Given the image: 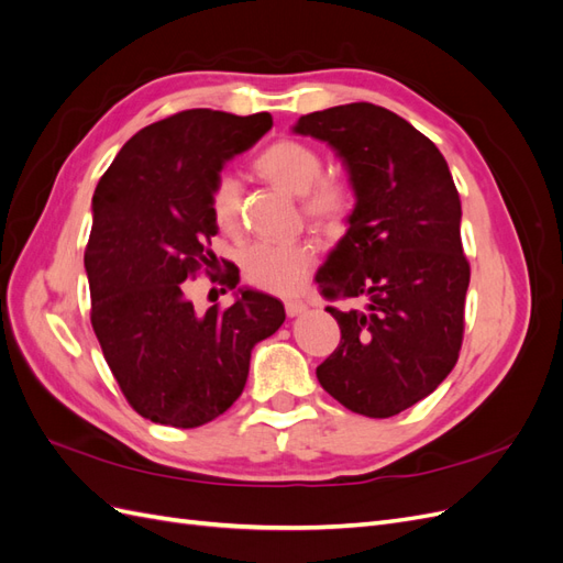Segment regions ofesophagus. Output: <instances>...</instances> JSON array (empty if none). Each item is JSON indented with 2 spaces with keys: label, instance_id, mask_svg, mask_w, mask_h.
<instances>
[{
  "label": "esophagus",
  "instance_id": "1",
  "mask_svg": "<svg viewBox=\"0 0 563 563\" xmlns=\"http://www.w3.org/2000/svg\"><path fill=\"white\" fill-rule=\"evenodd\" d=\"M284 305H286V314H288V317H298V314H302L305 310H308V305H305V302L298 300V298L286 300Z\"/></svg>",
  "mask_w": 563,
  "mask_h": 563
}]
</instances>
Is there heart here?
<instances>
[{
    "mask_svg": "<svg viewBox=\"0 0 563 563\" xmlns=\"http://www.w3.org/2000/svg\"><path fill=\"white\" fill-rule=\"evenodd\" d=\"M263 178L294 197H302V209L319 223H343L352 209V192L340 180H321L323 159L310 145L279 141L255 157ZM211 211L216 223L232 230L240 218V183L220 176L211 187ZM314 263V246L305 240L258 242L244 253L246 279L269 294H294Z\"/></svg>",
    "mask_w": 563,
    "mask_h": 563,
    "instance_id": "obj_1",
    "label": "heart"
}]
</instances>
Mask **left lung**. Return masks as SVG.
Here are the masks:
<instances>
[{"instance_id":"obj_1","label":"left lung","mask_w":563,"mask_h":563,"mask_svg":"<svg viewBox=\"0 0 563 563\" xmlns=\"http://www.w3.org/2000/svg\"><path fill=\"white\" fill-rule=\"evenodd\" d=\"M294 133L327 143L343 162L354 209L317 269L340 345L317 368L329 395L366 418H389L441 385L457 362L470 263L460 197L437 145L399 114L371 103L302 114Z\"/></svg>"}]
</instances>
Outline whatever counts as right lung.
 <instances>
[{
	"instance_id": "1",
	"label": "right lung",
	"mask_w": 563,
	"mask_h": 563,
	"mask_svg": "<svg viewBox=\"0 0 563 563\" xmlns=\"http://www.w3.org/2000/svg\"><path fill=\"white\" fill-rule=\"evenodd\" d=\"M269 129V112H178L126 141L96 187L84 253L91 323L126 401L152 422L190 430L225 413L253 347L286 319L282 300L249 286L228 310L199 312L185 284L218 263L213 183Z\"/></svg>"
}]
</instances>
